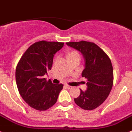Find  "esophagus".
I'll return each mask as SVG.
<instances>
[{
	"instance_id": "1",
	"label": "esophagus",
	"mask_w": 132,
	"mask_h": 132,
	"mask_svg": "<svg viewBox=\"0 0 132 132\" xmlns=\"http://www.w3.org/2000/svg\"><path fill=\"white\" fill-rule=\"evenodd\" d=\"M65 87H66V88L67 89H71L72 88V86H70V85H68V84H65Z\"/></svg>"
}]
</instances>
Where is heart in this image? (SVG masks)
Returning a JSON list of instances; mask_svg holds the SVG:
<instances>
[{
  "label": "heart",
  "mask_w": 132,
  "mask_h": 132,
  "mask_svg": "<svg viewBox=\"0 0 132 132\" xmlns=\"http://www.w3.org/2000/svg\"><path fill=\"white\" fill-rule=\"evenodd\" d=\"M78 54V52H76V51H73V52H71V53H70V54H69L68 56H69L73 55V54Z\"/></svg>",
  "instance_id": "1"
}]
</instances>
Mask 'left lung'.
<instances>
[{"instance_id": "left-lung-1", "label": "left lung", "mask_w": 132, "mask_h": 132, "mask_svg": "<svg viewBox=\"0 0 132 132\" xmlns=\"http://www.w3.org/2000/svg\"><path fill=\"white\" fill-rule=\"evenodd\" d=\"M66 44L82 53L85 62L81 76L87 79V89H80L75 103L84 110H93L106 100L112 89L113 68L110 58L94 43L81 41Z\"/></svg>"}]
</instances>
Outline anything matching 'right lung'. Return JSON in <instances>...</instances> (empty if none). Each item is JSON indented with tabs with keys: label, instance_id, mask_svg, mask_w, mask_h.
<instances>
[{
	"label": "right lung",
	"instance_id": "right-lung-1",
	"mask_svg": "<svg viewBox=\"0 0 132 132\" xmlns=\"http://www.w3.org/2000/svg\"><path fill=\"white\" fill-rule=\"evenodd\" d=\"M64 43L41 41L27 49L18 63L16 81L22 98L29 106L46 110L56 103L63 84H53L44 76L51 70L54 55Z\"/></svg>",
	"mask_w": 132,
	"mask_h": 132
}]
</instances>
